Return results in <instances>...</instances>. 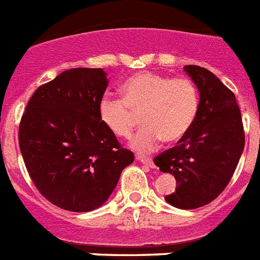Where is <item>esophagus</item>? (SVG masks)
I'll return each instance as SVG.
<instances>
[{
    "label": "esophagus",
    "instance_id": "34e87169",
    "mask_svg": "<svg viewBox=\"0 0 260 260\" xmlns=\"http://www.w3.org/2000/svg\"><path fill=\"white\" fill-rule=\"evenodd\" d=\"M136 159L139 160V161H141L143 164H145V166L151 167V168H155L153 160H152L151 157H143V156H136Z\"/></svg>",
    "mask_w": 260,
    "mask_h": 260
}]
</instances>
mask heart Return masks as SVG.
Wrapping results in <instances>:
<instances>
[{
    "mask_svg": "<svg viewBox=\"0 0 260 260\" xmlns=\"http://www.w3.org/2000/svg\"><path fill=\"white\" fill-rule=\"evenodd\" d=\"M199 109V89L191 79L140 72L124 81L121 99L101 97L99 115L120 139L132 136L140 115L144 125L132 145L136 151L148 152L161 139L166 143L181 140L195 124Z\"/></svg>",
    "mask_w": 260,
    "mask_h": 260,
    "instance_id": "obj_1",
    "label": "heart"
}]
</instances>
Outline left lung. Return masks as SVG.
Returning <instances> with one entry per match:
<instances>
[{
	"label": "left lung",
	"instance_id": "8db88e82",
	"mask_svg": "<svg viewBox=\"0 0 260 260\" xmlns=\"http://www.w3.org/2000/svg\"><path fill=\"white\" fill-rule=\"evenodd\" d=\"M184 71L199 89V115L178 145L159 153L153 161L176 179V191L166 196L167 203L193 210L224 191L243 152L244 129L233 90L208 69L185 65Z\"/></svg>",
	"mask_w": 260,
	"mask_h": 260
}]
</instances>
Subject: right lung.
<instances>
[{"label":"right lung","instance_id":"add662e5","mask_svg":"<svg viewBox=\"0 0 260 260\" xmlns=\"http://www.w3.org/2000/svg\"><path fill=\"white\" fill-rule=\"evenodd\" d=\"M107 85L103 69H69L39 86L21 117L18 144L27 174L62 210L88 212L104 204L135 160L99 115Z\"/></svg>","mask_w":260,"mask_h":260}]
</instances>
